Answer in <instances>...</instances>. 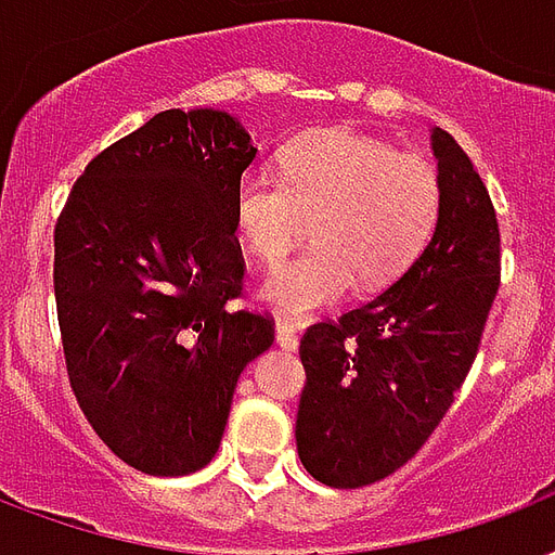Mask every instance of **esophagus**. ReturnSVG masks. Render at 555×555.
Instances as JSON below:
<instances>
[{"mask_svg":"<svg viewBox=\"0 0 555 555\" xmlns=\"http://www.w3.org/2000/svg\"><path fill=\"white\" fill-rule=\"evenodd\" d=\"M276 344H279V347H282V350H291V352H294L299 347L297 332H294V326H291V323L285 318L276 320Z\"/></svg>","mask_w":555,"mask_h":555,"instance_id":"1","label":"esophagus"}]
</instances>
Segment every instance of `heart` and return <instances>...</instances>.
<instances>
[{"label": "heart", "instance_id": "b5f03b06", "mask_svg": "<svg viewBox=\"0 0 555 555\" xmlns=\"http://www.w3.org/2000/svg\"><path fill=\"white\" fill-rule=\"evenodd\" d=\"M441 176L421 155L352 129L302 134L282 152V176L256 167L235 184V235L258 264L276 267L314 223L309 256L279 267L261 299L291 318L379 291L424 253L441 217Z\"/></svg>", "mask_w": 555, "mask_h": 555}]
</instances>
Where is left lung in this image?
Here are the masks:
<instances>
[{
  "instance_id": "obj_1",
  "label": "left lung",
  "mask_w": 555,
  "mask_h": 555,
  "mask_svg": "<svg viewBox=\"0 0 555 555\" xmlns=\"http://www.w3.org/2000/svg\"><path fill=\"white\" fill-rule=\"evenodd\" d=\"M441 217L403 276L299 340L297 453L318 482L361 488L403 467L441 424L500 288V229L465 150L433 129Z\"/></svg>"
}]
</instances>
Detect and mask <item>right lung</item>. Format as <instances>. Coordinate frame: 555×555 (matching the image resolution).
Returning <instances> with one entry per match:
<instances>
[{"instance_id": "right-lung-1", "label": "right lung", "mask_w": 555, "mask_h": 555, "mask_svg": "<svg viewBox=\"0 0 555 555\" xmlns=\"http://www.w3.org/2000/svg\"><path fill=\"white\" fill-rule=\"evenodd\" d=\"M256 152L225 111H162L85 167L55 225L69 385L143 474L208 465L237 376L273 344L267 314L229 309L244 288L232 199Z\"/></svg>"}]
</instances>
